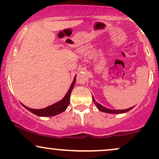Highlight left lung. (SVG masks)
<instances>
[{"label": "left lung", "instance_id": "obj_1", "mask_svg": "<svg viewBox=\"0 0 159 159\" xmlns=\"http://www.w3.org/2000/svg\"><path fill=\"white\" fill-rule=\"evenodd\" d=\"M93 101L94 104L96 105V107H97V108L98 109V110H99L100 111H102V112L107 113V114H123V113L127 112V111H130L131 109H132L133 107H129V108H128V109H124V110H111V109L107 108V107H104L102 105H100L99 103H98L95 100L93 96Z\"/></svg>", "mask_w": 159, "mask_h": 159}]
</instances>
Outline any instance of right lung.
<instances>
[{
	"label": "right lung",
	"instance_id": "obj_1",
	"mask_svg": "<svg viewBox=\"0 0 159 159\" xmlns=\"http://www.w3.org/2000/svg\"><path fill=\"white\" fill-rule=\"evenodd\" d=\"M76 80V75L75 76L73 81H72V84H71L70 87H69L68 92L66 93V94L65 95V96L63 97V99H61V101L57 102L53 104V105H50V106L45 107V108L43 109H32L29 108L25 105H22L27 110L33 113V114L37 115V116H55L57 114H59L63 112L68 107L69 104V100H70V95L71 93H72V89H73Z\"/></svg>",
	"mask_w": 159,
	"mask_h": 159
}]
</instances>
